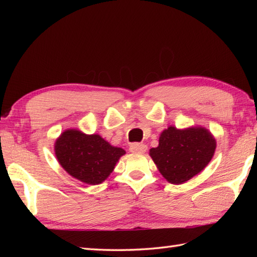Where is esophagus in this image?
I'll return each mask as SVG.
<instances>
[{
  "label": "esophagus",
  "mask_w": 257,
  "mask_h": 257,
  "mask_svg": "<svg viewBox=\"0 0 257 257\" xmlns=\"http://www.w3.org/2000/svg\"><path fill=\"white\" fill-rule=\"evenodd\" d=\"M130 151L135 154H145L147 151V146L144 144H134L130 146Z\"/></svg>",
  "instance_id": "1"
}]
</instances>
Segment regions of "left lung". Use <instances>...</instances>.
<instances>
[{"label": "left lung", "mask_w": 257, "mask_h": 257, "mask_svg": "<svg viewBox=\"0 0 257 257\" xmlns=\"http://www.w3.org/2000/svg\"><path fill=\"white\" fill-rule=\"evenodd\" d=\"M216 140L204 127L163 130L159 145L149 155L168 182L182 184L199 174L214 156Z\"/></svg>", "instance_id": "8db88e82"}]
</instances>
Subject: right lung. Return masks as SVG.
I'll return each instance as SVG.
<instances>
[{
  "label": "right lung",
  "instance_id": "add662e5",
  "mask_svg": "<svg viewBox=\"0 0 257 257\" xmlns=\"http://www.w3.org/2000/svg\"><path fill=\"white\" fill-rule=\"evenodd\" d=\"M54 151L57 161L69 176L86 184L105 181L125 151L111 146L99 135H86L66 129L56 139Z\"/></svg>",
  "mask_w": 257,
  "mask_h": 257
}]
</instances>
